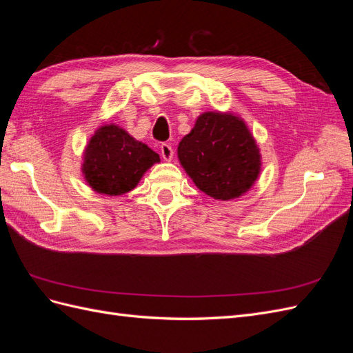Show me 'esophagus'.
<instances>
[{"mask_svg":"<svg viewBox=\"0 0 353 353\" xmlns=\"http://www.w3.org/2000/svg\"><path fill=\"white\" fill-rule=\"evenodd\" d=\"M160 153H162V157L169 162V160H172V157H174V148L170 144L163 143L162 145H160Z\"/></svg>","mask_w":353,"mask_h":353,"instance_id":"34e87169","label":"esophagus"}]
</instances>
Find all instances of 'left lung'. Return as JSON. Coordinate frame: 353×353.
Wrapping results in <instances>:
<instances>
[{
	"label": "left lung",
	"mask_w": 353,
	"mask_h": 353,
	"mask_svg": "<svg viewBox=\"0 0 353 353\" xmlns=\"http://www.w3.org/2000/svg\"><path fill=\"white\" fill-rule=\"evenodd\" d=\"M178 157L194 184L216 200L236 199L259 175L261 154L237 116L208 112L181 140Z\"/></svg>",
	"instance_id": "1"
}]
</instances>
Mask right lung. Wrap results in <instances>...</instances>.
<instances>
[{
  "mask_svg": "<svg viewBox=\"0 0 353 353\" xmlns=\"http://www.w3.org/2000/svg\"><path fill=\"white\" fill-rule=\"evenodd\" d=\"M159 160L156 152L122 128L104 125L87 145L82 172L97 193L121 196L135 188L145 170Z\"/></svg>",
  "mask_w": 353,
  "mask_h": 353,
  "instance_id": "add662e5",
  "label": "right lung"
}]
</instances>
